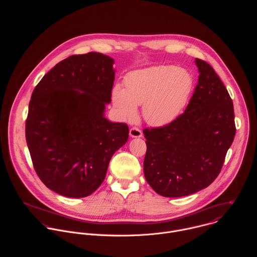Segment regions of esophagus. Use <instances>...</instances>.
Masks as SVG:
<instances>
[{"label":"esophagus","mask_w":257,"mask_h":257,"mask_svg":"<svg viewBox=\"0 0 257 257\" xmlns=\"http://www.w3.org/2000/svg\"><path fill=\"white\" fill-rule=\"evenodd\" d=\"M129 134H130V136L132 138H139V137L142 136V132L138 128H136V127L131 128L130 131H129Z\"/></svg>","instance_id":"obj_1"}]
</instances>
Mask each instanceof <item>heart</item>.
Listing matches in <instances>:
<instances>
[{"label":"heart","mask_w":257,"mask_h":257,"mask_svg":"<svg viewBox=\"0 0 257 257\" xmlns=\"http://www.w3.org/2000/svg\"><path fill=\"white\" fill-rule=\"evenodd\" d=\"M125 88L115 85L112 100L118 115L124 120L137 116L142 104V116L152 126L172 122L187 103L194 87V77L184 68L161 65L132 71L126 75Z\"/></svg>","instance_id":"heart-1"}]
</instances>
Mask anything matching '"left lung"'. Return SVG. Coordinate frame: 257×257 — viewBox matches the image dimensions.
Wrapping results in <instances>:
<instances>
[{
    "label": "left lung",
    "mask_w": 257,
    "mask_h": 257,
    "mask_svg": "<svg viewBox=\"0 0 257 257\" xmlns=\"http://www.w3.org/2000/svg\"><path fill=\"white\" fill-rule=\"evenodd\" d=\"M195 64L198 82L185 112L164 127L143 130L144 176L165 197L186 196L209 186L236 133L227 88L209 64L200 59Z\"/></svg>",
    "instance_id": "8db88e82"
}]
</instances>
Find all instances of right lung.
Listing matches in <instances>:
<instances>
[{"label": "right lung", "instance_id": "1", "mask_svg": "<svg viewBox=\"0 0 257 257\" xmlns=\"http://www.w3.org/2000/svg\"><path fill=\"white\" fill-rule=\"evenodd\" d=\"M114 59L100 53L71 56L34 88L25 136L34 170L54 192L86 197L104 180L129 129L104 117L115 80Z\"/></svg>", "mask_w": 257, "mask_h": 257}]
</instances>
